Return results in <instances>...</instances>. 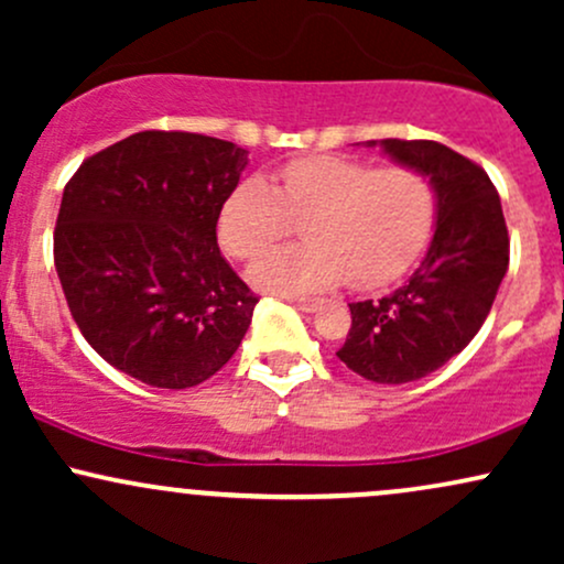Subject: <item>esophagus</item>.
I'll use <instances>...</instances> for the list:
<instances>
[{
    "label": "esophagus",
    "instance_id": "esophagus-1",
    "mask_svg": "<svg viewBox=\"0 0 564 564\" xmlns=\"http://www.w3.org/2000/svg\"><path fill=\"white\" fill-rule=\"evenodd\" d=\"M289 302L294 304V307H300L302 313H315L321 304V300H315V296H289Z\"/></svg>",
    "mask_w": 564,
    "mask_h": 564
}]
</instances>
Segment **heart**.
<instances>
[{"mask_svg": "<svg viewBox=\"0 0 564 564\" xmlns=\"http://www.w3.org/2000/svg\"><path fill=\"white\" fill-rule=\"evenodd\" d=\"M300 246L251 264L264 291L307 294L349 281L358 291L390 286L411 268L435 223V191L424 172L405 164L371 166L364 159L318 153L278 166L275 185L246 177L217 217L223 249L254 260L302 219Z\"/></svg>", "mask_w": 564, "mask_h": 564, "instance_id": "b5f03b06", "label": "heart"}]
</instances>
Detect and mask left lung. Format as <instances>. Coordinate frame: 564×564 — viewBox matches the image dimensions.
<instances>
[{"label": "left lung", "instance_id": "8db88e82", "mask_svg": "<svg viewBox=\"0 0 564 564\" xmlns=\"http://www.w3.org/2000/svg\"><path fill=\"white\" fill-rule=\"evenodd\" d=\"M435 187L430 251L405 286L349 304L352 328L336 358L377 384L437 371L475 339L509 268V232L496 185L475 161L435 140H368Z\"/></svg>", "mask_w": 564, "mask_h": 564}]
</instances>
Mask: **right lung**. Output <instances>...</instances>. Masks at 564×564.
Returning <instances> with one entry per match:
<instances>
[{"instance_id": "obj_1", "label": "right lung", "mask_w": 564, "mask_h": 564, "mask_svg": "<svg viewBox=\"0 0 564 564\" xmlns=\"http://www.w3.org/2000/svg\"><path fill=\"white\" fill-rule=\"evenodd\" d=\"M249 151L145 129L84 159L63 191L55 270L76 326L113 368L185 390L241 345L254 294L219 254L217 217Z\"/></svg>"}]
</instances>
